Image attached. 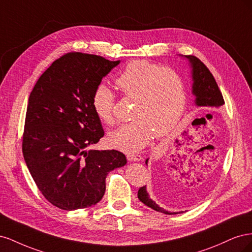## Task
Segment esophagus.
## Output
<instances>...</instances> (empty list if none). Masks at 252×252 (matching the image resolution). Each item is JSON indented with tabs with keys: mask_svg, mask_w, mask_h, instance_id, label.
I'll use <instances>...</instances> for the list:
<instances>
[{
	"mask_svg": "<svg viewBox=\"0 0 252 252\" xmlns=\"http://www.w3.org/2000/svg\"><path fill=\"white\" fill-rule=\"evenodd\" d=\"M127 159L130 162H139V161H142L143 158L141 155H138V154H129L127 155Z\"/></svg>",
	"mask_w": 252,
	"mask_h": 252,
	"instance_id": "obj_1",
	"label": "esophagus"
}]
</instances>
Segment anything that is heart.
<instances>
[{
	"instance_id": "b5f03b06",
	"label": "heart",
	"mask_w": 252,
	"mask_h": 252,
	"mask_svg": "<svg viewBox=\"0 0 252 252\" xmlns=\"http://www.w3.org/2000/svg\"><path fill=\"white\" fill-rule=\"evenodd\" d=\"M125 97L134 100L132 121L108 134L111 146L127 152L139 151L152 135L163 136L177 125L185 110L187 90L181 75L145 60L129 63L116 80ZM116 96L106 84H98L93 94L94 112L105 124L114 122Z\"/></svg>"
}]
</instances>
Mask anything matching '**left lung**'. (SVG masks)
<instances>
[{
  "mask_svg": "<svg viewBox=\"0 0 252 252\" xmlns=\"http://www.w3.org/2000/svg\"><path fill=\"white\" fill-rule=\"evenodd\" d=\"M186 58L189 60L192 67V94L196 97L195 104L197 106H216V107L222 106L225 103L222 93H220L218 84L208 68L206 67L200 59H197L194 56H186ZM147 162L148 159H146V164ZM170 164L171 167L175 168V170L179 168L183 169L185 166V159L171 158ZM138 197L142 203L156 211L165 213V215H177L178 213L167 211L158 206L156 202L149 199V195L146 191V186H143L139 189Z\"/></svg>",
  "mask_w": 252,
  "mask_h": 252,
  "instance_id": "obj_1",
  "label": "left lung"
}]
</instances>
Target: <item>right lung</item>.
<instances>
[{
	"label": "right lung",
	"mask_w": 252,
	"mask_h": 252,
	"mask_svg": "<svg viewBox=\"0 0 252 252\" xmlns=\"http://www.w3.org/2000/svg\"><path fill=\"white\" fill-rule=\"evenodd\" d=\"M120 61L68 52L56 60L29 95L22 150L30 174L49 203L63 210L102 200L106 177L124 166L118 150H88L104 136L93 94Z\"/></svg>",
	"instance_id": "right-lung-1"
}]
</instances>
